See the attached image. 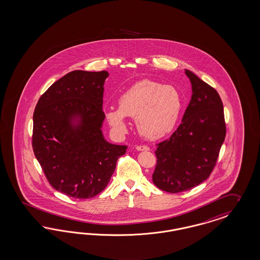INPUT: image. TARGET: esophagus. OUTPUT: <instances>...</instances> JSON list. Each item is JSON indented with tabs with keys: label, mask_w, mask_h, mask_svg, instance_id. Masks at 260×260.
<instances>
[{
	"label": "esophagus",
	"mask_w": 260,
	"mask_h": 260,
	"mask_svg": "<svg viewBox=\"0 0 260 260\" xmlns=\"http://www.w3.org/2000/svg\"><path fill=\"white\" fill-rule=\"evenodd\" d=\"M136 150L137 151H150V148L145 145H139V146H136Z\"/></svg>",
	"instance_id": "1"
}]
</instances>
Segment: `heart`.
I'll return each instance as SVG.
<instances>
[{
    "mask_svg": "<svg viewBox=\"0 0 260 260\" xmlns=\"http://www.w3.org/2000/svg\"><path fill=\"white\" fill-rule=\"evenodd\" d=\"M181 108L182 98L175 86L143 80L125 91L118 100V108H108L105 115L117 134L125 133V117H131L140 135L155 140L173 131Z\"/></svg>",
    "mask_w": 260,
    "mask_h": 260,
    "instance_id": "obj_1",
    "label": "heart"
}]
</instances>
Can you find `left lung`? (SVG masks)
Wrapping results in <instances>:
<instances>
[{"mask_svg": "<svg viewBox=\"0 0 260 260\" xmlns=\"http://www.w3.org/2000/svg\"><path fill=\"white\" fill-rule=\"evenodd\" d=\"M192 97L181 124L170 138L156 144L152 182L165 192L194 188L209 178L225 137L224 107L218 92L185 70Z\"/></svg>", "mask_w": 260, "mask_h": 260, "instance_id": "obj_1", "label": "left lung"}]
</instances>
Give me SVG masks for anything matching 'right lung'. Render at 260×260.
<instances>
[{"label": "right lung", "instance_id": "right-lung-1", "mask_svg": "<svg viewBox=\"0 0 260 260\" xmlns=\"http://www.w3.org/2000/svg\"><path fill=\"white\" fill-rule=\"evenodd\" d=\"M108 77L107 71L70 72L36 104L35 155L51 186L69 197L82 200L101 193L127 148L108 143L101 129Z\"/></svg>", "mask_w": 260, "mask_h": 260}]
</instances>
